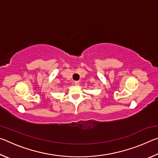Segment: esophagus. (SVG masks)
Wrapping results in <instances>:
<instances>
[{
  "instance_id": "34e87169",
  "label": "esophagus",
  "mask_w": 158,
  "mask_h": 158,
  "mask_svg": "<svg viewBox=\"0 0 158 158\" xmlns=\"http://www.w3.org/2000/svg\"><path fill=\"white\" fill-rule=\"evenodd\" d=\"M74 84L77 85H78L79 84V81H74Z\"/></svg>"
}]
</instances>
